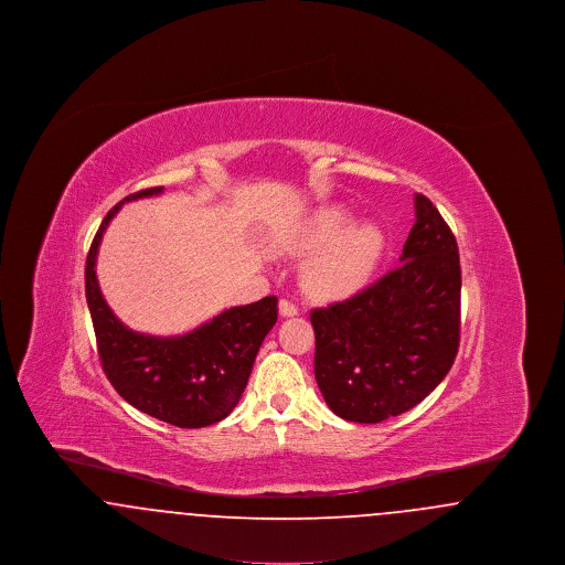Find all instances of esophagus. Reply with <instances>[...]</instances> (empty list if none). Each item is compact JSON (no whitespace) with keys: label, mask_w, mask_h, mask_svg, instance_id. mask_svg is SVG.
<instances>
[{"label":"esophagus","mask_w":565,"mask_h":565,"mask_svg":"<svg viewBox=\"0 0 565 565\" xmlns=\"http://www.w3.org/2000/svg\"><path fill=\"white\" fill-rule=\"evenodd\" d=\"M279 313H281L284 318H292V316H298V307H296V302H292V300L281 298V300H279Z\"/></svg>","instance_id":"34e87169"}]
</instances>
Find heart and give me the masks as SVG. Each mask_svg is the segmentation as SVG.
I'll return each instance as SVG.
<instances>
[{"label":"heart","instance_id":"b5f03b06","mask_svg":"<svg viewBox=\"0 0 565 565\" xmlns=\"http://www.w3.org/2000/svg\"><path fill=\"white\" fill-rule=\"evenodd\" d=\"M345 207H326L307 228V245L322 247L309 267V284L322 295H348L360 288L385 252V233L375 222L351 224Z\"/></svg>","mask_w":565,"mask_h":565}]
</instances>
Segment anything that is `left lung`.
Masks as SVG:
<instances>
[{"instance_id":"left-lung-1","label":"left lung","mask_w":565,"mask_h":565,"mask_svg":"<svg viewBox=\"0 0 565 565\" xmlns=\"http://www.w3.org/2000/svg\"><path fill=\"white\" fill-rule=\"evenodd\" d=\"M401 265L348 300L311 311L316 381L330 411L379 424L422 403L459 348V252L449 224L415 194Z\"/></svg>"}]
</instances>
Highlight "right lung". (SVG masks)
Instances as JSON below:
<instances>
[{
    "mask_svg": "<svg viewBox=\"0 0 565 565\" xmlns=\"http://www.w3.org/2000/svg\"><path fill=\"white\" fill-rule=\"evenodd\" d=\"M161 192L159 186L129 194L104 217L86 256V302L99 360L114 390L164 424L205 428L222 422L239 403L256 353L277 322V296L231 307L180 337L141 334L120 322L99 290L97 249L109 220L125 203Z\"/></svg>",
    "mask_w": 565,
    "mask_h": 565,
    "instance_id": "obj_1",
    "label": "right lung"
}]
</instances>
